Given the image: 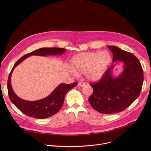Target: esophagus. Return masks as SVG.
Wrapping results in <instances>:
<instances>
[{
    "label": "esophagus",
    "mask_w": 151,
    "mask_h": 151,
    "mask_svg": "<svg viewBox=\"0 0 151 151\" xmlns=\"http://www.w3.org/2000/svg\"><path fill=\"white\" fill-rule=\"evenodd\" d=\"M85 85V83L84 82H79L78 83V86L79 87H84V86Z\"/></svg>",
    "instance_id": "34e87169"
}]
</instances>
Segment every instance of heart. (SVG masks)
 <instances>
[{"label":"heart","instance_id":"1","mask_svg":"<svg viewBox=\"0 0 151 151\" xmlns=\"http://www.w3.org/2000/svg\"><path fill=\"white\" fill-rule=\"evenodd\" d=\"M111 61V55L107 51L79 53L71 60L72 72L84 73L87 79L96 81L102 78Z\"/></svg>","mask_w":151,"mask_h":151}]
</instances>
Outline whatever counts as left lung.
<instances>
[{"label":"left lung","instance_id":"8db88e82","mask_svg":"<svg viewBox=\"0 0 151 151\" xmlns=\"http://www.w3.org/2000/svg\"><path fill=\"white\" fill-rule=\"evenodd\" d=\"M113 52V62H121L124 70L114 77L112 69H107L96 83H90L93 93L88 101L101 114L122 112L139 96L143 82V71L138 58L133 54L115 46H107Z\"/></svg>","mask_w":151,"mask_h":151}]
</instances>
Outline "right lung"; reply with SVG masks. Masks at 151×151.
<instances>
[{
  "instance_id": "obj_1",
  "label": "right lung",
  "mask_w": 151,
  "mask_h": 151,
  "mask_svg": "<svg viewBox=\"0 0 151 151\" xmlns=\"http://www.w3.org/2000/svg\"><path fill=\"white\" fill-rule=\"evenodd\" d=\"M66 50L60 48H41L20 58L14 64L8 79V91L11 102L17 108L27 116L37 119H45L57 113L63 104L66 93L78 85L77 82L70 84L61 83L48 97L37 101H27L19 98L14 92L11 77L14 68L28 57L31 55L45 56L50 55H62Z\"/></svg>"
}]
</instances>
